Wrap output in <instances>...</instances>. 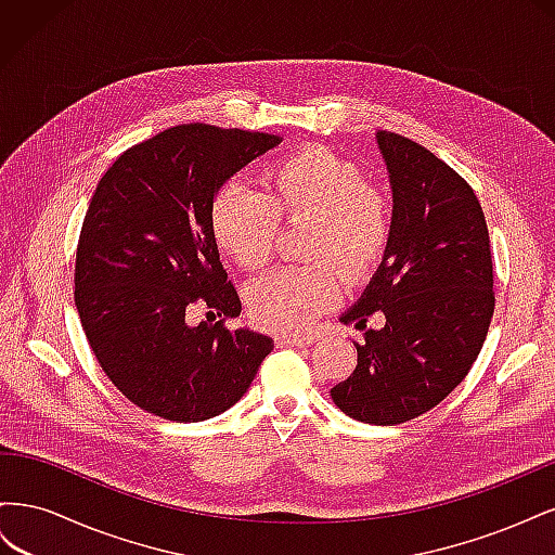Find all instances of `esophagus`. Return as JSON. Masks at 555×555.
Wrapping results in <instances>:
<instances>
[{"mask_svg": "<svg viewBox=\"0 0 555 555\" xmlns=\"http://www.w3.org/2000/svg\"><path fill=\"white\" fill-rule=\"evenodd\" d=\"M284 345H296V347H308L317 340V333L306 331V333H284L280 338Z\"/></svg>", "mask_w": 555, "mask_h": 555, "instance_id": "34e87169", "label": "esophagus"}]
</instances>
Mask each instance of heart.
<instances>
[{
    "instance_id": "1",
    "label": "heart",
    "mask_w": 555,
    "mask_h": 555,
    "mask_svg": "<svg viewBox=\"0 0 555 555\" xmlns=\"http://www.w3.org/2000/svg\"><path fill=\"white\" fill-rule=\"evenodd\" d=\"M280 220H312L306 266H280L249 287L247 306L266 328L296 331L345 294V275L363 278L391 241V201L365 182L361 166L322 145H306L266 169L261 192L227 184L210 206L212 236L245 271L273 257Z\"/></svg>"
}]
</instances>
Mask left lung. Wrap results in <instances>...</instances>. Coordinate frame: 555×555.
<instances>
[{
  "mask_svg": "<svg viewBox=\"0 0 555 555\" xmlns=\"http://www.w3.org/2000/svg\"><path fill=\"white\" fill-rule=\"evenodd\" d=\"M393 192L391 241L340 322L363 331L357 367L331 398L363 424L396 426L433 410L477 361L495 308L489 229L473 188L430 150L377 131ZM382 311L384 330H365Z\"/></svg>",
  "mask_w": 555,
  "mask_h": 555,
  "instance_id": "8db88e82",
  "label": "left lung"
}]
</instances>
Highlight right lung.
Listing matches in <instances>:
<instances>
[{"label": "right lung", "mask_w": 555, "mask_h": 555, "mask_svg": "<svg viewBox=\"0 0 555 555\" xmlns=\"http://www.w3.org/2000/svg\"><path fill=\"white\" fill-rule=\"evenodd\" d=\"M282 139L178 125L113 162L76 249V308L108 379L133 405L204 422L243 398L273 338L229 328L243 310L210 227L217 190ZM192 307L221 317L186 324Z\"/></svg>", "instance_id": "add662e5"}]
</instances>
